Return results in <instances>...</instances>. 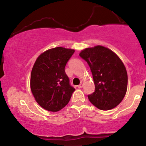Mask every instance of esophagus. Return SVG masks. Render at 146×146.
Returning a JSON list of instances; mask_svg holds the SVG:
<instances>
[{"label": "esophagus", "instance_id": "34e87169", "mask_svg": "<svg viewBox=\"0 0 146 146\" xmlns=\"http://www.w3.org/2000/svg\"><path fill=\"white\" fill-rule=\"evenodd\" d=\"M83 85H84V83L82 82L80 83V84L78 85V88H82V87H83Z\"/></svg>", "mask_w": 146, "mask_h": 146}]
</instances>
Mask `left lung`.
<instances>
[{"label": "left lung", "mask_w": 146, "mask_h": 146, "mask_svg": "<svg viewBox=\"0 0 146 146\" xmlns=\"http://www.w3.org/2000/svg\"><path fill=\"white\" fill-rule=\"evenodd\" d=\"M80 56L88 63L95 84V92L88 95L89 101L102 110L119 104L128 86V74L120 58L100 45L85 48Z\"/></svg>", "instance_id": "1"}]
</instances>
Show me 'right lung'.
<instances>
[{"label":"right lung","mask_w":146,"mask_h":146,"mask_svg":"<svg viewBox=\"0 0 146 146\" xmlns=\"http://www.w3.org/2000/svg\"><path fill=\"white\" fill-rule=\"evenodd\" d=\"M74 52L59 46L44 51L37 58L30 86L36 101L45 110L59 111L70 101L75 88L70 84L64 68Z\"/></svg>","instance_id":"right-lung-1"}]
</instances>
